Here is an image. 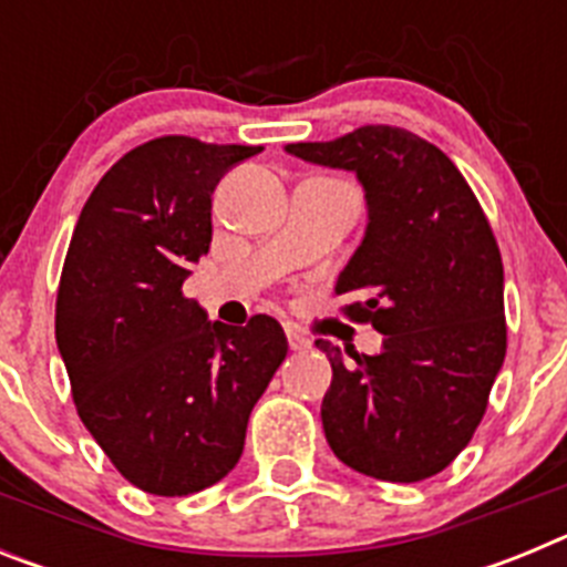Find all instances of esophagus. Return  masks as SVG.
Here are the masks:
<instances>
[{
	"mask_svg": "<svg viewBox=\"0 0 567 567\" xmlns=\"http://www.w3.org/2000/svg\"><path fill=\"white\" fill-rule=\"evenodd\" d=\"M287 340H289V349H292V352H307L309 346H312V340L303 338V334L295 332V329H287Z\"/></svg>",
	"mask_w": 567,
	"mask_h": 567,
	"instance_id": "34e87169",
	"label": "esophagus"
}]
</instances>
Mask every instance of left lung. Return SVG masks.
<instances>
[{
  "label": "left lung",
  "mask_w": 567,
  "mask_h": 567,
  "mask_svg": "<svg viewBox=\"0 0 567 567\" xmlns=\"http://www.w3.org/2000/svg\"><path fill=\"white\" fill-rule=\"evenodd\" d=\"M284 150L358 175L369 218L334 292L363 298L346 312L369 320L383 349L343 354L315 340L332 363L320 420L334 457L389 483L434 477L468 445L505 360L494 233L452 158L403 127Z\"/></svg>",
  "instance_id": "left-lung-1"
}]
</instances>
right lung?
I'll return each instance as SVG.
<instances>
[{"mask_svg":"<svg viewBox=\"0 0 567 567\" xmlns=\"http://www.w3.org/2000/svg\"><path fill=\"white\" fill-rule=\"evenodd\" d=\"M258 153L189 135L142 144L104 173L70 238L59 354L87 432L147 494L184 497L227 477L287 358L275 318L224 327L182 295L213 240L215 187Z\"/></svg>","mask_w":567,"mask_h":567,"instance_id":"1","label":"right lung"}]
</instances>
